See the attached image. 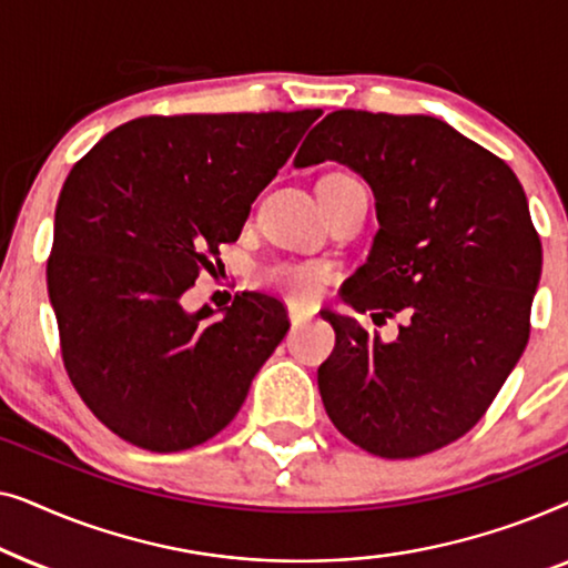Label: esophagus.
<instances>
[{
	"instance_id": "obj_1",
	"label": "esophagus",
	"mask_w": 568,
	"mask_h": 568,
	"mask_svg": "<svg viewBox=\"0 0 568 568\" xmlns=\"http://www.w3.org/2000/svg\"><path fill=\"white\" fill-rule=\"evenodd\" d=\"M290 321H292L294 328H300V325H305L310 321V313H307V310L297 307V305H290Z\"/></svg>"
}]
</instances>
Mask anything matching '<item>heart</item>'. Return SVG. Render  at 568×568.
I'll return each mask as SVG.
<instances>
[{
    "mask_svg": "<svg viewBox=\"0 0 568 568\" xmlns=\"http://www.w3.org/2000/svg\"><path fill=\"white\" fill-rule=\"evenodd\" d=\"M359 183L346 173H331L321 181V189H336V185ZM266 278L271 286L286 294L297 305H307L321 294L323 284L331 278V268L317 261H278L266 268Z\"/></svg>",
    "mask_w": 568,
    "mask_h": 568,
    "instance_id": "heart-1",
    "label": "heart"
}]
</instances>
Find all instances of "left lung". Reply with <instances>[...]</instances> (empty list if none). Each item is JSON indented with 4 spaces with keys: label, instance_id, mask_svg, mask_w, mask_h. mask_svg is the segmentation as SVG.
Wrapping results in <instances>:
<instances>
[{
    "label": "left lung",
    "instance_id": "left-lung-1",
    "mask_svg": "<svg viewBox=\"0 0 568 568\" xmlns=\"http://www.w3.org/2000/svg\"><path fill=\"white\" fill-rule=\"evenodd\" d=\"M338 160L372 185L379 230L344 300L403 317L385 344L356 317L317 369L325 414L356 447L408 460L476 426L530 338L542 247L501 158L432 115L328 113L294 165Z\"/></svg>",
    "mask_w": 568,
    "mask_h": 568
}]
</instances>
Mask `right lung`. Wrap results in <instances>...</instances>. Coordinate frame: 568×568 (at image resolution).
I'll list each match as a JSON object with an SVG mask.
<instances>
[{
  "instance_id": "add662e5",
  "label": "right lung",
  "mask_w": 568,
  "mask_h": 568,
  "mask_svg": "<svg viewBox=\"0 0 568 568\" xmlns=\"http://www.w3.org/2000/svg\"><path fill=\"white\" fill-rule=\"evenodd\" d=\"M321 113L142 115L67 175L45 263L61 359L121 439L150 453L212 439L282 344L290 317L274 297L237 294L214 323L181 297Z\"/></svg>"
}]
</instances>
